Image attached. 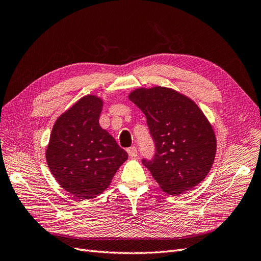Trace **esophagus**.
<instances>
[{
    "mask_svg": "<svg viewBox=\"0 0 261 261\" xmlns=\"http://www.w3.org/2000/svg\"><path fill=\"white\" fill-rule=\"evenodd\" d=\"M126 152H128L129 156H131V158H137V156H138V150H137L136 146L129 147L128 150H126Z\"/></svg>",
    "mask_w": 261,
    "mask_h": 261,
    "instance_id": "34e87169",
    "label": "esophagus"
}]
</instances>
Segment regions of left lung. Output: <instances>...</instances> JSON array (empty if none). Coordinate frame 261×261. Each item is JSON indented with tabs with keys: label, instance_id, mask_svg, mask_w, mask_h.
Wrapping results in <instances>:
<instances>
[{
	"label": "left lung",
	"instance_id": "left-lung-1",
	"mask_svg": "<svg viewBox=\"0 0 261 261\" xmlns=\"http://www.w3.org/2000/svg\"><path fill=\"white\" fill-rule=\"evenodd\" d=\"M129 99L143 111L154 141L152 160L143 159L160 187L178 196L202 181L217 152L214 131L200 108L174 89L138 88Z\"/></svg>",
	"mask_w": 261,
	"mask_h": 261
}]
</instances>
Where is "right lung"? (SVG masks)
I'll return each instance as SVG.
<instances>
[{"instance_id":"right-lung-1","label":"right lung","mask_w":261,"mask_h":261,"mask_svg":"<svg viewBox=\"0 0 261 261\" xmlns=\"http://www.w3.org/2000/svg\"><path fill=\"white\" fill-rule=\"evenodd\" d=\"M102 100L87 95L59 117L52 129L46 159L56 180L80 199L105 190L128 153L99 125Z\"/></svg>"}]
</instances>
